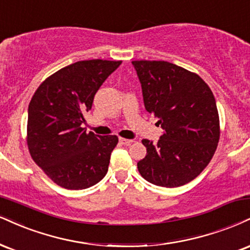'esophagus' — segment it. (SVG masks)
<instances>
[{
	"instance_id": "obj_1",
	"label": "esophagus",
	"mask_w": 250,
	"mask_h": 250,
	"mask_svg": "<svg viewBox=\"0 0 250 250\" xmlns=\"http://www.w3.org/2000/svg\"><path fill=\"white\" fill-rule=\"evenodd\" d=\"M120 143L123 144V146H130L131 143H133V140H128V138H123V137H120Z\"/></svg>"
}]
</instances>
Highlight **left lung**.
I'll return each instance as SVG.
<instances>
[{
    "instance_id": "left-lung-1",
    "label": "left lung",
    "mask_w": 250,
    "mask_h": 250,
    "mask_svg": "<svg viewBox=\"0 0 250 250\" xmlns=\"http://www.w3.org/2000/svg\"><path fill=\"white\" fill-rule=\"evenodd\" d=\"M146 112L164 129L158 142L143 140L137 163L151 184L178 188L198 177L214 155L220 122L214 95L198 74L163 60H134Z\"/></svg>"
}]
</instances>
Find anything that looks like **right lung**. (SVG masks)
Masks as SVG:
<instances>
[{"label": "right lung", "mask_w": 250, "mask_h": 250, "mask_svg": "<svg viewBox=\"0 0 250 250\" xmlns=\"http://www.w3.org/2000/svg\"><path fill=\"white\" fill-rule=\"evenodd\" d=\"M121 60L77 62L51 74L29 104L26 143L36 164L57 185L83 190L106 176L116 135L99 136L81 127L95 93Z\"/></svg>", "instance_id": "1"}]
</instances>
